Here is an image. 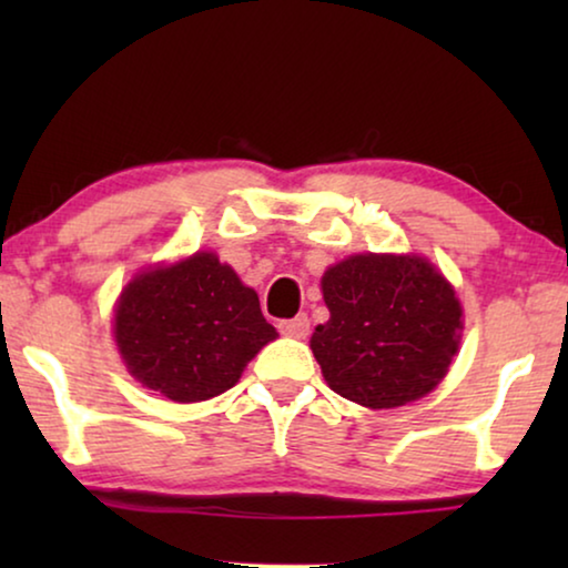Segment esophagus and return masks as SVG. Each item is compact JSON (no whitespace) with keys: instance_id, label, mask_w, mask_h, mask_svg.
Wrapping results in <instances>:
<instances>
[{"instance_id":"34e87169","label":"esophagus","mask_w":568,"mask_h":568,"mask_svg":"<svg viewBox=\"0 0 568 568\" xmlns=\"http://www.w3.org/2000/svg\"><path fill=\"white\" fill-rule=\"evenodd\" d=\"M278 331L290 338H305L310 333L307 315H297V317H290V321H282L278 323Z\"/></svg>"}]
</instances>
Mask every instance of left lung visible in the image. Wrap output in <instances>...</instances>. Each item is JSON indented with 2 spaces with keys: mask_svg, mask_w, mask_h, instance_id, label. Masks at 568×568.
Masks as SVG:
<instances>
[{
  "mask_svg": "<svg viewBox=\"0 0 568 568\" xmlns=\"http://www.w3.org/2000/svg\"><path fill=\"white\" fill-rule=\"evenodd\" d=\"M321 284L331 317L310 348L331 390L367 408H398L442 383L460 346L463 307L429 261L348 255Z\"/></svg>",
  "mask_w": 568,
  "mask_h": 568,
  "instance_id": "8db88e82",
  "label": "left lung"
}]
</instances>
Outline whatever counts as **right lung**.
<instances>
[{
    "label": "right lung",
    "mask_w": 568,
    "mask_h": 568,
    "mask_svg": "<svg viewBox=\"0 0 568 568\" xmlns=\"http://www.w3.org/2000/svg\"><path fill=\"white\" fill-rule=\"evenodd\" d=\"M113 333L131 375L175 403L230 390L278 336L258 294L206 251L131 278L115 305Z\"/></svg>",
    "instance_id": "right-lung-1"
}]
</instances>
